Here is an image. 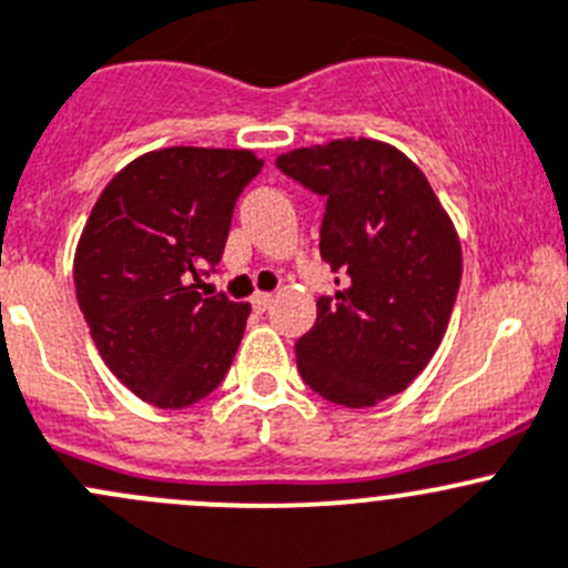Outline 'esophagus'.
I'll use <instances>...</instances> for the list:
<instances>
[{"label": "esophagus", "instance_id": "esophagus-1", "mask_svg": "<svg viewBox=\"0 0 568 568\" xmlns=\"http://www.w3.org/2000/svg\"><path fill=\"white\" fill-rule=\"evenodd\" d=\"M251 303H254L256 312H267L273 303V292H256V295L251 297Z\"/></svg>", "mask_w": 568, "mask_h": 568}]
</instances>
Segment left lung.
<instances>
[{
  "mask_svg": "<svg viewBox=\"0 0 568 568\" xmlns=\"http://www.w3.org/2000/svg\"><path fill=\"white\" fill-rule=\"evenodd\" d=\"M276 165L325 195L320 254L342 273L295 345L325 400L367 408L406 389L445 339L462 284V240L425 173L369 138L292 149Z\"/></svg>",
  "mask_w": 568,
  "mask_h": 568,
  "instance_id": "1",
  "label": "left lung"
}]
</instances>
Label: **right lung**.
<instances>
[{
  "label": "right lung",
  "instance_id": "1",
  "mask_svg": "<svg viewBox=\"0 0 568 568\" xmlns=\"http://www.w3.org/2000/svg\"><path fill=\"white\" fill-rule=\"evenodd\" d=\"M262 165L251 149L171 145L123 165L93 204L77 303L112 375L151 406H193L232 367L251 303L206 290L204 276Z\"/></svg>",
  "mask_w": 568,
  "mask_h": 568
}]
</instances>
